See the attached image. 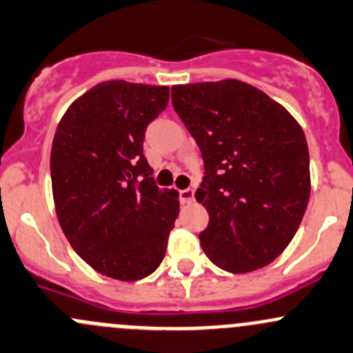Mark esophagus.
Here are the masks:
<instances>
[{"label":"esophagus","instance_id":"34e87169","mask_svg":"<svg viewBox=\"0 0 353 353\" xmlns=\"http://www.w3.org/2000/svg\"><path fill=\"white\" fill-rule=\"evenodd\" d=\"M181 203H183V205H191V203H194V189H183V191H181Z\"/></svg>","mask_w":353,"mask_h":353}]
</instances>
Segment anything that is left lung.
<instances>
[{
	"mask_svg": "<svg viewBox=\"0 0 353 353\" xmlns=\"http://www.w3.org/2000/svg\"><path fill=\"white\" fill-rule=\"evenodd\" d=\"M172 105L205 162L194 196L210 214L199 233L208 259L233 274L269 265L296 235L310 199L301 125L239 79L177 84Z\"/></svg>",
	"mask_w": 353,
	"mask_h": 353,
	"instance_id": "obj_1",
	"label": "left lung"
}]
</instances>
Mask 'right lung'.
Returning <instances> with one entry per match:
<instances>
[{
  "label": "right lung",
  "instance_id": "right-lung-1",
  "mask_svg": "<svg viewBox=\"0 0 353 353\" xmlns=\"http://www.w3.org/2000/svg\"><path fill=\"white\" fill-rule=\"evenodd\" d=\"M169 88L96 84L69 106L50 152L52 194L70 247L103 276L139 281L157 269L179 214V192L155 186L143 155L147 125Z\"/></svg>",
  "mask_w": 353,
  "mask_h": 353
}]
</instances>
